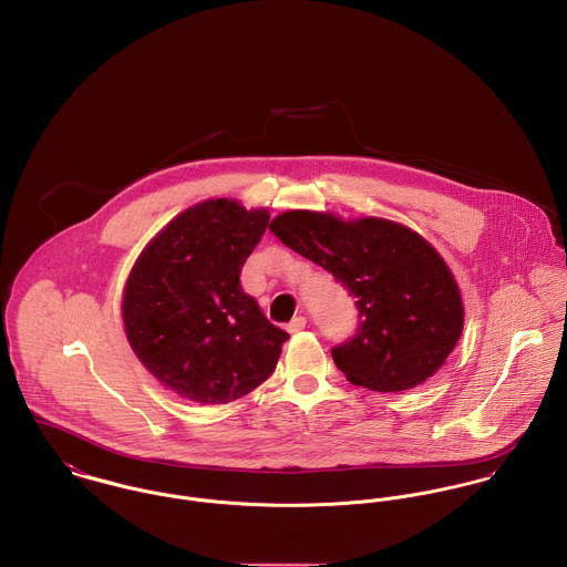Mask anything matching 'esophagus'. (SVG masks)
I'll use <instances>...</instances> for the list:
<instances>
[{
  "instance_id": "1",
  "label": "esophagus",
  "mask_w": 567,
  "mask_h": 567,
  "mask_svg": "<svg viewBox=\"0 0 567 567\" xmlns=\"http://www.w3.org/2000/svg\"><path fill=\"white\" fill-rule=\"evenodd\" d=\"M305 326H307V317L298 315V317H293V319L287 323V330H289V332H300Z\"/></svg>"
}]
</instances>
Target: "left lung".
Here are the masks:
<instances>
[{
	"mask_svg": "<svg viewBox=\"0 0 567 567\" xmlns=\"http://www.w3.org/2000/svg\"><path fill=\"white\" fill-rule=\"evenodd\" d=\"M269 230L357 298V332L332 348L334 365L352 384L395 393L445 363L463 330V302L426 239L395 221H343L313 210L282 213Z\"/></svg>",
	"mask_w": 567,
	"mask_h": 567,
	"instance_id": "1",
	"label": "left lung"
}]
</instances>
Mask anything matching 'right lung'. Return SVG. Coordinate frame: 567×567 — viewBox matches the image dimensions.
<instances>
[{
    "label": "right lung",
    "mask_w": 567,
    "mask_h": 567,
    "mask_svg": "<svg viewBox=\"0 0 567 567\" xmlns=\"http://www.w3.org/2000/svg\"><path fill=\"white\" fill-rule=\"evenodd\" d=\"M267 224V210L235 199L195 204L130 271L127 341L152 377L190 402L226 404L250 393L271 377L289 339L239 280Z\"/></svg>",
    "instance_id": "1"
}]
</instances>
